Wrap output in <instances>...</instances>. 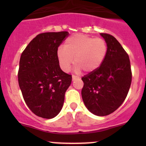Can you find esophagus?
<instances>
[{"mask_svg":"<svg viewBox=\"0 0 146 146\" xmlns=\"http://www.w3.org/2000/svg\"><path fill=\"white\" fill-rule=\"evenodd\" d=\"M77 79H79V77L76 76V75H72V80H73V81H74V80H77Z\"/></svg>","mask_w":146,"mask_h":146,"instance_id":"obj_1","label":"esophagus"}]
</instances>
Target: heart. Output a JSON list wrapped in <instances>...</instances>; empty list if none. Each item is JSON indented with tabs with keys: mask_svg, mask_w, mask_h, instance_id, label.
I'll use <instances>...</instances> for the list:
<instances>
[{
	"mask_svg": "<svg viewBox=\"0 0 146 146\" xmlns=\"http://www.w3.org/2000/svg\"><path fill=\"white\" fill-rule=\"evenodd\" d=\"M107 44L102 38H93L88 35L74 34L64 42V48L57 51V58L62 69L68 72L73 62L75 71L86 73L97 70L102 65L107 53ZM74 61H73V58Z\"/></svg>",
	"mask_w": 146,
	"mask_h": 146,
	"instance_id": "b5f03b06",
	"label": "heart"
}]
</instances>
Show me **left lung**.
<instances>
[{"label": "left lung", "mask_w": 146, "mask_h": 146, "mask_svg": "<svg viewBox=\"0 0 146 146\" xmlns=\"http://www.w3.org/2000/svg\"><path fill=\"white\" fill-rule=\"evenodd\" d=\"M107 44V53L98 69L82 78V97L90 113L106 116L113 113L124 102L132 82L128 53L108 33H100Z\"/></svg>", "instance_id": "left-lung-1"}]
</instances>
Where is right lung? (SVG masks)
<instances>
[{
    "instance_id": "right-lung-1",
    "label": "right lung",
    "mask_w": 146,
    "mask_h": 146,
    "mask_svg": "<svg viewBox=\"0 0 146 146\" xmlns=\"http://www.w3.org/2000/svg\"><path fill=\"white\" fill-rule=\"evenodd\" d=\"M68 31L40 33L22 53L18 78L23 98L35 115L52 119L63 106L71 75L60 68L57 51Z\"/></svg>"
}]
</instances>
